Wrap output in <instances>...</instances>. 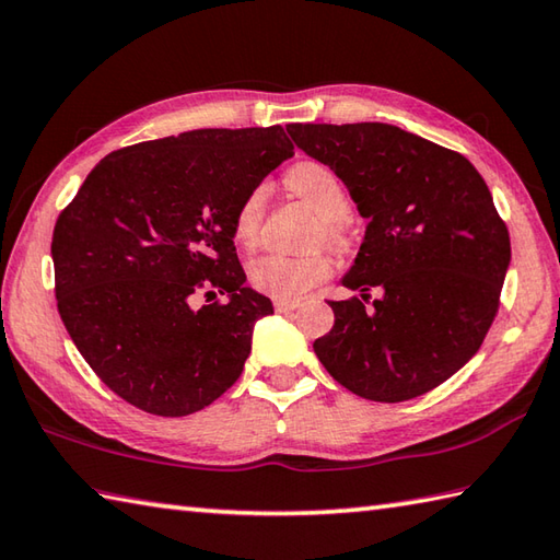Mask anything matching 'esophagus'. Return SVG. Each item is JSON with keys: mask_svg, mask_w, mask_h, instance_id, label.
<instances>
[{"mask_svg": "<svg viewBox=\"0 0 560 560\" xmlns=\"http://www.w3.org/2000/svg\"><path fill=\"white\" fill-rule=\"evenodd\" d=\"M298 307H300V302H294V300H276V310L280 314H290V312H294Z\"/></svg>", "mask_w": 560, "mask_h": 560, "instance_id": "obj_1", "label": "esophagus"}]
</instances>
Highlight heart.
<instances>
[{"mask_svg":"<svg viewBox=\"0 0 560 560\" xmlns=\"http://www.w3.org/2000/svg\"><path fill=\"white\" fill-rule=\"evenodd\" d=\"M284 183L294 195L310 202L316 214L322 217V236L326 244H341L343 226L341 221L351 214V199H348L341 177L329 165L304 161L290 167ZM266 212V187L258 185L241 199L234 214V238L241 246L256 244L258 229ZM331 266L322 253L310 256H292V253H266L250 262L248 278L253 288L270 294L276 300H298L314 284L329 278Z\"/></svg>","mask_w":560,"mask_h":560,"instance_id":"obj_1","label":"heart"}]
</instances>
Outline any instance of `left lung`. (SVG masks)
Segmentation results:
<instances>
[{"label":"left lung","instance_id":"obj_1","mask_svg":"<svg viewBox=\"0 0 560 560\" xmlns=\"http://www.w3.org/2000/svg\"><path fill=\"white\" fill-rule=\"evenodd\" d=\"M298 149L329 165L368 226L341 278L361 298L329 302L314 353L373 402H405L458 373L498 314L510 234L468 158L393 124H290ZM384 292L364 310L366 292Z\"/></svg>","mask_w":560,"mask_h":560}]
</instances>
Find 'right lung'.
Segmentation results:
<instances>
[{
  "mask_svg": "<svg viewBox=\"0 0 560 560\" xmlns=\"http://www.w3.org/2000/svg\"><path fill=\"white\" fill-rule=\"evenodd\" d=\"M292 155L280 126L136 143L102 158L60 212L50 244L60 319L129 405L185 417L238 380L272 302L246 288L234 214ZM197 291L228 302L197 311Z\"/></svg>",
  "mask_w": 560,
  "mask_h": 560,
  "instance_id": "1",
  "label": "right lung"
}]
</instances>
